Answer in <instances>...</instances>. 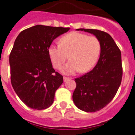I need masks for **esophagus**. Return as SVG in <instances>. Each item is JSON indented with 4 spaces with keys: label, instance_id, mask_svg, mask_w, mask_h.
<instances>
[{
    "label": "esophagus",
    "instance_id": "obj_1",
    "mask_svg": "<svg viewBox=\"0 0 135 135\" xmlns=\"http://www.w3.org/2000/svg\"><path fill=\"white\" fill-rule=\"evenodd\" d=\"M69 80H70L69 78H66V77H64V81H66Z\"/></svg>",
    "mask_w": 135,
    "mask_h": 135
}]
</instances>
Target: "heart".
Instances as JSON below:
<instances>
[{
	"instance_id": "heart-1",
	"label": "heart",
	"mask_w": 135,
	"mask_h": 135,
	"mask_svg": "<svg viewBox=\"0 0 135 135\" xmlns=\"http://www.w3.org/2000/svg\"><path fill=\"white\" fill-rule=\"evenodd\" d=\"M60 45H51L48 55L55 69H60L68 57L70 60L61 69L64 75H73L78 71L87 72L95 65L101 52V43L95 36L78 32L64 35Z\"/></svg>"
}]
</instances>
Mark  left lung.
Masks as SVG:
<instances>
[{
    "mask_svg": "<svg viewBox=\"0 0 135 135\" xmlns=\"http://www.w3.org/2000/svg\"><path fill=\"white\" fill-rule=\"evenodd\" d=\"M93 34L101 43L99 58L92 71L76 78L73 100L79 109L93 113L111 102L122 79V54L108 33L97 29H78Z\"/></svg>",
    "mask_w": 135,
    "mask_h": 135,
    "instance_id": "1",
    "label": "left lung"
}]
</instances>
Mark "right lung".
Returning <instances> with one entry per match:
<instances>
[{"label": "right lung", "instance_id": "add662e5", "mask_svg": "<svg viewBox=\"0 0 135 135\" xmlns=\"http://www.w3.org/2000/svg\"><path fill=\"white\" fill-rule=\"evenodd\" d=\"M69 29L38 25L17 36L9 55L11 82L17 95L29 108L46 109L54 102L63 77L53 68L48 49L54 40Z\"/></svg>", "mask_w": 135, "mask_h": 135}]
</instances>
